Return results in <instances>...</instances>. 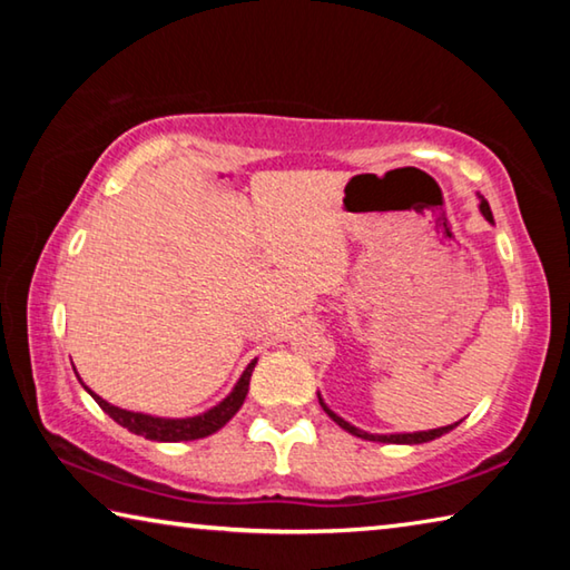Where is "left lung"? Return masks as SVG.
I'll return each mask as SVG.
<instances>
[{
    "label": "left lung",
    "instance_id": "left-lung-1",
    "mask_svg": "<svg viewBox=\"0 0 570 570\" xmlns=\"http://www.w3.org/2000/svg\"><path fill=\"white\" fill-rule=\"evenodd\" d=\"M480 210H482V216H485V218L490 220V224H493V214H490V206H488L485 198H480ZM320 404H322V410H324L326 414H330V417H332L336 424H340L342 430L352 432V435L362 438V440H372V442H394V445H420V442H430V440H435V438H440V435H445V432L455 430L458 424H460V422H455V424H448V428H438V430H428V432H400V435H370V432L356 430L354 424L342 420L340 414H334L330 407H326L322 397H320Z\"/></svg>",
    "mask_w": 570,
    "mask_h": 570
}]
</instances>
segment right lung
I'll use <instances>...</instances> for the list:
<instances>
[{"label":"right lung","instance_id":"add662e5","mask_svg":"<svg viewBox=\"0 0 570 570\" xmlns=\"http://www.w3.org/2000/svg\"><path fill=\"white\" fill-rule=\"evenodd\" d=\"M254 366H256V360L246 366L244 374H240V380L236 382L234 392H230L224 402H218L216 407H210L204 414H196V417H183V420L153 417V414L120 410V407H115V404L105 402L100 394H95L92 390H88V387L85 390L92 394V400L100 404L102 412H108L115 422L122 424V428H128L130 432H135V435H142L146 440H156V442H186V440H200V438L214 435L216 430L224 428V424L234 417L248 394V382H250V372H254Z\"/></svg>","mask_w":570,"mask_h":570}]
</instances>
